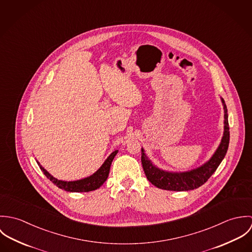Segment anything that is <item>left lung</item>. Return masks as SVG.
Segmentation results:
<instances>
[{
	"mask_svg": "<svg viewBox=\"0 0 252 252\" xmlns=\"http://www.w3.org/2000/svg\"><path fill=\"white\" fill-rule=\"evenodd\" d=\"M223 108H224V133L221 143L217 147L215 154L212 158L199 168L188 172L173 173L163 171L157 168L144 153V148H142V164L144 168V174L153 185L160 189L170 190V191H188L196 189L202 186L209 180L216 171L222 160L224 159L226 152L228 150L230 141V131L228 123V113L227 107L224 100L221 98Z\"/></svg>",
	"mask_w": 252,
	"mask_h": 252,
	"instance_id": "1",
	"label": "left lung"
}]
</instances>
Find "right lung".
Wrapping results in <instances>:
<instances>
[{
    "mask_svg": "<svg viewBox=\"0 0 252 252\" xmlns=\"http://www.w3.org/2000/svg\"><path fill=\"white\" fill-rule=\"evenodd\" d=\"M118 150L113 151L107 160L104 162V164L101 166V168L94 173L92 176L85 178L83 180H74V181H64V180H59L52 177L42 166L36 161L39 169L41 172L45 175V177L49 180H51L57 187L60 189H64L65 191L68 192H89L98 189L100 186L103 185V183L107 180L110 169L111 162L114 158V156L117 154Z\"/></svg>",
    "mask_w": 252,
    "mask_h": 252,
    "instance_id": "right-lung-1",
    "label": "right lung"
}]
</instances>
